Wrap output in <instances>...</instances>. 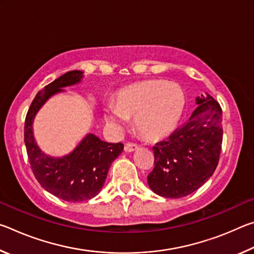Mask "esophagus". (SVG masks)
Masks as SVG:
<instances>
[{"label":"esophagus","instance_id":"esophagus-1","mask_svg":"<svg viewBox=\"0 0 254 254\" xmlns=\"http://www.w3.org/2000/svg\"><path fill=\"white\" fill-rule=\"evenodd\" d=\"M137 150V145L134 143H126L124 145V151L126 152H133Z\"/></svg>","mask_w":254,"mask_h":254}]
</instances>
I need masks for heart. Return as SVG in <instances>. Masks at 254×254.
Masks as SVG:
<instances>
[{
    "mask_svg": "<svg viewBox=\"0 0 254 254\" xmlns=\"http://www.w3.org/2000/svg\"><path fill=\"white\" fill-rule=\"evenodd\" d=\"M185 110V94L176 83L144 80L123 88L117 94L114 106L104 109V120L112 127L122 128L134 118L135 127L150 140L173 133Z\"/></svg>",
    "mask_w": 254,
    "mask_h": 254,
    "instance_id": "1",
    "label": "heart"
}]
</instances>
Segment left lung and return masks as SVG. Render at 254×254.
Wrapping results in <instances>:
<instances>
[{
	"label": "left lung",
	"mask_w": 254,
	"mask_h": 254,
	"mask_svg": "<svg viewBox=\"0 0 254 254\" xmlns=\"http://www.w3.org/2000/svg\"><path fill=\"white\" fill-rule=\"evenodd\" d=\"M187 122L153 147L154 168L150 189L166 198H180L197 190L216 169L222 148V109L208 93L196 97Z\"/></svg>",
	"instance_id": "left-lung-1"
}]
</instances>
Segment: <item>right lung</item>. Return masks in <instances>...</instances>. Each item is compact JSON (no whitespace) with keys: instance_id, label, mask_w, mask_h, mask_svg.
Wrapping results in <instances>:
<instances>
[{"instance_id":"right-lung-1","label":"right lung","mask_w":254,"mask_h":254,"mask_svg":"<svg viewBox=\"0 0 254 254\" xmlns=\"http://www.w3.org/2000/svg\"><path fill=\"white\" fill-rule=\"evenodd\" d=\"M83 78V71L70 70L47 85L34 97L24 123V143L34 177L50 194L70 203L95 197L104 186L112 162L123 151L122 143L105 142L93 133H87L71 152L62 157L47 154L38 145L33 135L38 112L49 98Z\"/></svg>"}]
</instances>
